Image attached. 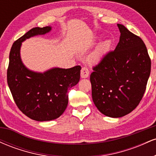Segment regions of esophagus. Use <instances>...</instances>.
I'll use <instances>...</instances> for the list:
<instances>
[{
	"label": "esophagus",
	"mask_w": 156,
	"mask_h": 156,
	"mask_svg": "<svg viewBox=\"0 0 156 156\" xmlns=\"http://www.w3.org/2000/svg\"><path fill=\"white\" fill-rule=\"evenodd\" d=\"M89 71L87 67H83L80 70V77L82 78H87L89 77Z\"/></svg>",
	"instance_id": "1"
}]
</instances>
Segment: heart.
<instances>
[{
	"label": "heart",
	"mask_w": 156,
	"mask_h": 156,
	"mask_svg": "<svg viewBox=\"0 0 156 156\" xmlns=\"http://www.w3.org/2000/svg\"><path fill=\"white\" fill-rule=\"evenodd\" d=\"M111 45H112V42L109 39L101 42L89 55L88 58L89 63L98 64L101 62L110 50Z\"/></svg>",
	"instance_id": "heart-1"
}]
</instances>
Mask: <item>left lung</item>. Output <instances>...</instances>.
<instances>
[{
  "instance_id": "obj_1",
  "label": "left lung",
  "mask_w": 156,
  "mask_h": 156,
  "mask_svg": "<svg viewBox=\"0 0 156 156\" xmlns=\"http://www.w3.org/2000/svg\"><path fill=\"white\" fill-rule=\"evenodd\" d=\"M119 42L102 59L90 76L92 100L97 108L109 117L131 112L145 92L151 69L147 50L140 37L117 24Z\"/></svg>"
}]
</instances>
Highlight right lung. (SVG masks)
<instances>
[{
  "instance_id": "obj_1",
  "label": "right lung",
  "mask_w": 156,
  "mask_h": 156,
  "mask_svg": "<svg viewBox=\"0 0 156 156\" xmlns=\"http://www.w3.org/2000/svg\"><path fill=\"white\" fill-rule=\"evenodd\" d=\"M51 26L34 28L14 42L9 53L7 82L16 105L34 120L57 119L68 104L67 92L79 82L80 66L69 69L53 67L43 73L31 70L20 55L22 42L31 37L51 32Z\"/></svg>"
}]
</instances>
